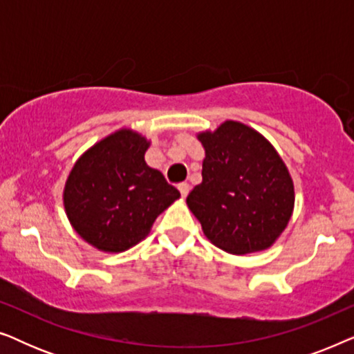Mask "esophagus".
Returning <instances> with one entry per match:
<instances>
[{"mask_svg":"<svg viewBox=\"0 0 354 354\" xmlns=\"http://www.w3.org/2000/svg\"><path fill=\"white\" fill-rule=\"evenodd\" d=\"M178 190H180V195L185 198L188 195V192H190V185H188L187 182H182L178 183Z\"/></svg>","mask_w":354,"mask_h":354,"instance_id":"1","label":"esophagus"}]
</instances>
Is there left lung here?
Instances as JSON below:
<instances>
[{"mask_svg":"<svg viewBox=\"0 0 354 354\" xmlns=\"http://www.w3.org/2000/svg\"><path fill=\"white\" fill-rule=\"evenodd\" d=\"M206 158L203 182L187 196L207 240L232 254L269 248L287 227L293 180L282 158L248 125L225 120L198 135Z\"/></svg>","mask_w":354,"mask_h":354,"instance_id":"obj_1","label":"left lung"}]
</instances>
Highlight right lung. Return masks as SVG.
I'll use <instances>...</instances> for the list:
<instances>
[{
    "mask_svg": "<svg viewBox=\"0 0 354 354\" xmlns=\"http://www.w3.org/2000/svg\"><path fill=\"white\" fill-rule=\"evenodd\" d=\"M149 142L122 129L93 145L72 167L64 207L86 243L120 253L142 241L180 192L145 162Z\"/></svg>",
    "mask_w": 354,
    "mask_h": 354,
    "instance_id": "add662e5",
    "label": "right lung"
}]
</instances>
